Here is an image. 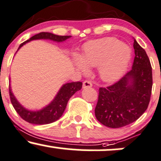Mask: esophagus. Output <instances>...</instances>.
<instances>
[{"label":"esophagus","mask_w":161,"mask_h":161,"mask_svg":"<svg viewBox=\"0 0 161 161\" xmlns=\"http://www.w3.org/2000/svg\"><path fill=\"white\" fill-rule=\"evenodd\" d=\"M92 86V83L91 81L89 80H86L84 81V82H83V88H91Z\"/></svg>","instance_id":"34e87169"}]
</instances>
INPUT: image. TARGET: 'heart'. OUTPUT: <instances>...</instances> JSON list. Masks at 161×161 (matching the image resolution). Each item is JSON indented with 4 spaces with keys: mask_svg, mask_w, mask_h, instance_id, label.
Segmentation results:
<instances>
[{
    "mask_svg": "<svg viewBox=\"0 0 161 161\" xmlns=\"http://www.w3.org/2000/svg\"><path fill=\"white\" fill-rule=\"evenodd\" d=\"M131 49L113 37L91 41L84 46L80 58L75 62L81 71L87 66H98L100 77L105 82H112L119 78L126 69L131 59Z\"/></svg>",
    "mask_w": 161,
    "mask_h": 161,
    "instance_id": "b5f03b06",
    "label": "heart"
}]
</instances>
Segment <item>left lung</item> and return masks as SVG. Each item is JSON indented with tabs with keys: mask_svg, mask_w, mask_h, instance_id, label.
Here are the masks:
<instances>
[{
	"mask_svg": "<svg viewBox=\"0 0 161 161\" xmlns=\"http://www.w3.org/2000/svg\"><path fill=\"white\" fill-rule=\"evenodd\" d=\"M132 68L114 84L99 88L95 116L110 128H120L137 120L150 102L152 68L145 51L134 39Z\"/></svg>",
	"mask_w": 161,
	"mask_h": 161,
	"instance_id": "8db88e82",
	"label": "left lung"
}]
</instances>
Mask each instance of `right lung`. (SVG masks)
Here are the masks:
<instances>
[{
	"label": "right lung",
	"mask_w": 161,
	"mask_h": 161,
	"mask_svg": "<svg viewBox=\"0 0 161 161\" xmlns=\"http://www.w3.org/2000/svg\"><path fill=\"white\" fill-rule=\"evenodd\" d=\"M70 36H57L50 32H40L38 34L35 35L29 40L25 41L19 45V50L23 45L32 40L36 39H50L55 41V42H64L67 38H70ZM82 82H73L66 83L60 88L55 98L48 106L42 109L39 111H29L22 107L15 98L12 92L10 90V87L9 86V92H10V98L14 109L20 116L22 119L25 120L28 123L32 124L44 125L51 123L57 120L65 110L66 104L70 97L74 95L75 92L82 88Z\"/></svg>",
	"instance_id": "right-lung-1"
}]
</instances>
